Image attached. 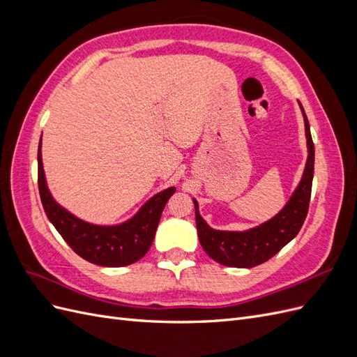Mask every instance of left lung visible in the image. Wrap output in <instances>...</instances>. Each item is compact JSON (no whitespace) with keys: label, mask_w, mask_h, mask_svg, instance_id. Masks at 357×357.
<instances>
[{"label":"left lung","mask_w":357,"mask_h":357,"mask_svg":"<svg viewBox=\"0 0 357 357\" xmlns=\"http://www.w3.org/2000/svg\"><path fill=\"white\" fill-rule=\"evenodd\" d=\"M299 109L302 112V117H304L308 156L296 189L291 193L284 207L274 218L245 231L213 229L202 219L198 201L193 198L198 238L204 252L213 261L234 268H252L261 265L294 240L302 228V223H304L308 213L311 183L312 174H314V144H312L308 119L301 102Z\"/></svg>","instance_id":"1"}]
</instances>
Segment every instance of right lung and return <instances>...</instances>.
Listing matches in <instances>:
<instances>
[{"label": "right lung", "instance_id": "right-lung-1", "mask_svg": "<svg viewBox=\"0 0 357 357\" xmlns=\"http://www.w3.org/2000/svg\"><path fill=\"white\" fill-rule=\"evenodd\" d=\"M38 189L47 219L63 240L86 261L100 266H126L142 259L153 243L160 214L165 204L174 195L171 186L158 192L144 202L132 218L117 225H95L84 222L62 207L49 190L38 144Z\"/></svg>", "mask_w": 357, "mask_h": 357}]
</instances>
